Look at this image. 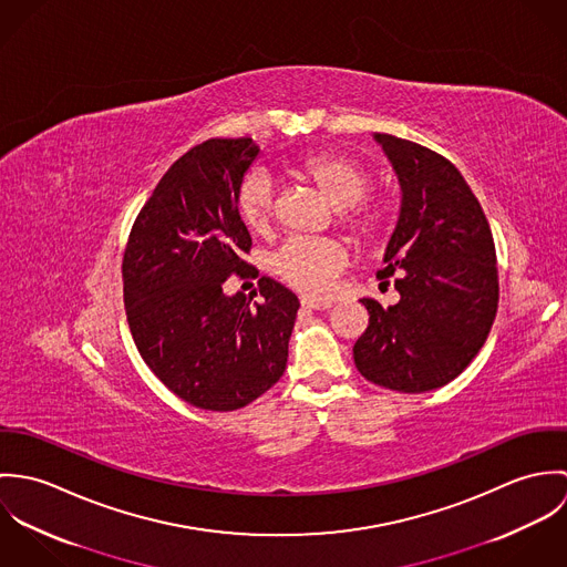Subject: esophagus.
Listing matches in <instances>:
<instances>
[{
	"label": "esophagus",
	"instance_id": "1",
	"mask_svg": "<svg viewBox=\"0 0 567 567\" xmlns=\"http://www.w3.org/2000/svg\"><path fill=\"white\" fill-rule=\"evenodd\" d=\"M333 303L331 301H310V299H301V310L308 312H319V310H329Z\"/></svg>",
	"mask_w": 567,
	"mask_h": 567
}]
</instances>
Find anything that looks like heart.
<instances>
[{
    "instance_id": "obj_1",
    "label": "heart",
    "mask_w": 567,
    "mask_h": 567,
    "mask_svg": "<svg viewBox=\"0 0 567 567\" xmlns=\"http://www.w3.org/2000/svg\"><path fill=\"white\" fill-rule=\"evenodd\" d=\"M292 172L323 192L327 200L340 209V225L355 238L380 240L393 231L398 209L384 196H367L373 185V172L358 157L324 151L292 163ZM236 209L244 227L252 234H261L270 225L275 183L266 172L252 169L244 176L236 194ZM347 261V250L338 243L292 238L272 255L270 268L292 290L323 299L333 292Z\"/></svg>"
}]
</instances>
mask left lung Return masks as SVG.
Listing matches in <instances>:
<instances>
[{
	"mask_svg": "<svg viewBox=\"0 0 567 567\" xmlns=\"http://www.w3.org/2000/svg\"><path fill=\"white\" fill-rule=\"evenodd\" d=\"M402 185V214L380 279L395 277L400 303L362 299L369 327L353 344L373 384L425 393L458 378L483 349L497 312V257L485 212L443 155L375 135Z\"/></svg>",
	"mask_w": 567,
	"mask_h": 567,
	"instance_id": "1",
	"label": "left lung"
}]
</instances>
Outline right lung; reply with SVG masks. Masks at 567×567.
<instances>
[{"mask_svg": "<svg viewBox=\"0 0 567 567\" xmlns=\"http://www.w3.org/2000/svg\"><path fill=\"white\" fill-rule=\"evenodd\" d=\"M257 153L248 137L189 148L163 174L124 248L133 340L163 384L203 410H238L279 382L299 310V299L268 277L257 281L261 303L223 292L250 268L236 194Z\"/></svg>", "mask_w": 567, "mask_h": 567, "instance_id": "1", "label": "right lung"}]
</instances>
